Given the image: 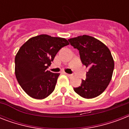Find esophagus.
Wrapping results in <instances>:
<instances>
[{
  "label": "esophagus",
  "instance_id": "34e87169",
  "mask_svg": "<svg viewBox=\"0 0 129 129\" xmlns=\"http://www.w3.org/2000/svg\"><path fill=\"white\" fill-rule=\"evenodd\" d=\"M66 75L67 76H68V77H72L73 76L72 74H67V73H66Z\"/></svg>",
  "mask_w": 129,
  "mask_h": 129
}]
</instances>
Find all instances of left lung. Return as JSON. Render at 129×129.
I'll return each instance as SVG.
<instances>
[{"label":"left lung","mask_w":129,"mask_h":129,"mask_svg":"<svg viewBox=\"0 0 129 129\" xmlns=\"http://www.w3.org/2000/svg\"><path fill=\"white\" fill-rule=\"evenodd\" d=\"M74 48L79 51L81 61L89 70L86 78L74 90L85 98L99 96L107 88L114 70V60L109 49L103 43L88 35L68 39Z\"/></svg>","instance_id":"1"}]
</instances>
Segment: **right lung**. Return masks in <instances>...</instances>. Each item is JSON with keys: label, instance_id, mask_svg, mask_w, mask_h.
<instances>
[{"label": "right lung", "instance_id": "add662e5", "mask_svg": "<svg viewBox=\"0 0 129 129\" xmlns=\"http://www.w3.org/2000/svg\"><path fill=\"white\" fill-rule=\"evenodd\" d=\"M69 45L61 37L40 35L32 37L15 56V75L23 90L35 99H43L54 90L59 74L47 70L57 53Z\"/></svg>", "mask_w": 129, "mask_h": 129}]
</instances>
